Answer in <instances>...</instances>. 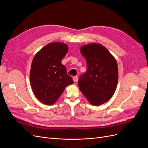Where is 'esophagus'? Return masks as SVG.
<instances>
[{
    "instance_id": "obj_1",
    "label": "esophagus",
    "mask_w": 148,
    "mask_h": 148,
    "mask_svg": "<svg viewBox=\"0 0 148 148\" xmlns=\"http://www.w3.org/2000/svg\"><path fill=\"white\" fill-rule=\"evenodd\" d=\"M78 77H76V76H75V77H73V81H74V82L75 83H76V82H78Z\"/></svg>"
}]
</instances>
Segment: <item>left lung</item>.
Segmentation results:
<instances>
[{
  "label": "left lung",
  "mask_w": 148,
  "mask_h": 148,
  "mask_svg": "<svg viewBox=\"0 0 148 148\" xmlns=\"http://www.w3.org/2000/svg\"><path fill=\"white\" fill-rule=\"evenodd\" d=\"M80 51L87 65L86 71L79 78L80 90L91 104H104L110 99L117 87V62L109 51L99 44L83 46Z\"/></svg>",
  "instance_id": "1"
}]
</instances>
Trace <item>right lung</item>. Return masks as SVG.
I'll return each mask as SVG.
<instances>
[{
    "instance_id": "right-lung-1",
    "label": "right lung",
    "mask_w": 148,
    "mask_h": 148,
    "mask_svg": "<svg viewBox=\"0 0 148 148\" xmlns=\"http://www.w3.org/2000/svg\"><path fill=\"white\" fill-rule=\"evenodd\" d=\"M68 52L62 42L49 43L34 56L30 70V83L36 97L45 104L55 103L66 86L73 83L61 61Z\"/></svg>"
}]
</instances>
